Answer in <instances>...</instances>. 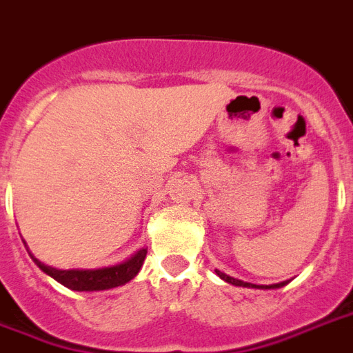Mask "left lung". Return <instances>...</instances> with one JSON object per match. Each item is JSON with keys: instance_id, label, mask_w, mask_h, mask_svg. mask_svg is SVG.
<instances>
[{"instance_id": "left-lung-1", "label": "left lung", "mask_w": 353, "mask_h": 353, "mask_svg": "<svg viewBox=\"0 0 353 353\" xmlns=\"http://www.w3.org/2000/svg\"><path fill=\"white\" fill-rule=\"evenodd\" d=\"M217 276L221 277L223 281H226V283H230V285H236V286H246V288H281V286L286 285V281H283V283H277V285H252V283H245V281H239V279H234V277L226 276V274H223V272L216 270Z\"/></svg>"}]
</instances>
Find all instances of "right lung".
I'll use <instances>...</instances> for the list:
<instances>
[{
    "label": "right lung",
    "instance_id": "1",
    "mask_svg": "<svg viewBox=\"0 0 353 353\" xmlns=\"http://www.w3.org/2000/svg\"><path fill=\"white\" fill-rule=\"evenodd\" d=\"M28 254H30V252H28ZM30 257H32L34 263H36L45 274L54 277L57 283H61L63 286H67L70 290L94 292L108 290V288L121 286L125 285V283H128L130 279H134V277L137 276L139 268H141L143 261L147 257V248L139 250L136 256L130 257V259L125 261V263H121V265L108 266V268H97V270H57V268H52V266L43 265L41 261L36 259L32 254H30Z\"/></svg>",
    "mask_w": 353,
    "mask_h": 353
}]
</instances>
